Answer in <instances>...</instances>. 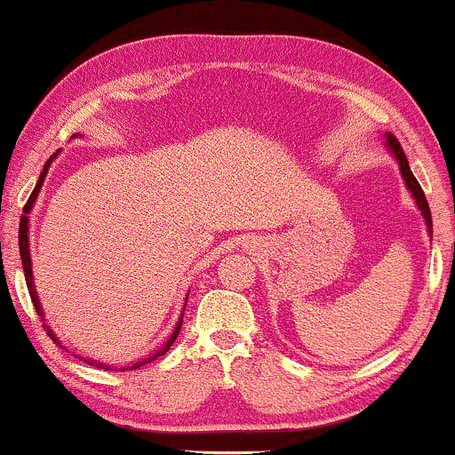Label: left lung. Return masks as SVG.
<instances>
[{"label": "left lung", "instance_id": "left-lung-1", "mask_svg": "<svg viewBox=\"0 0 455 455\" xmlns=\"http://www.w3.org/2000/svg\"><path fill=\"white\" fill-rule=\"evenodd\" d=\"M386 145H388L390 154L395 156L396 162H399L401 175H403V179H405V185H407V189H409V192H411L413 198H416V204H418V209L422 211V215H424V219H426V228H428V232L433 234V217H430V206H428V200H426V196H424V192H422V188H419L418 179L413 177L411 168H409V162H407V156H405V151H403L401 143L396 141V139L392 137V134H386Z\"/></svg>", "mask_w": 455, "mask_h": 455}]
</instances>
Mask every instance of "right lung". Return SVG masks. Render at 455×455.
<instances>
[{
	"label": "right lung",
	"instance_id": "obj_1",
	"mask_svg": "<svg viewBox=\"0 0 455 455\" xmlns=\"http://www.w3.org/2000/svg\"><path fill=\"white\" fill-rule=\"evenodd\" d=\"M56 156V154H54ZM54 156L52 158H50L48 162H46V166H44V171H42V175H39V181H37V185H36V189H33L31 192V196H29V200H27V204H25V209H22V217H20V226H19V249H20V257H22V272H25V280H27V289H29V295H31V301H33V306H36V312H37V316H39V321L44 323V329H46V333L50 335V338H52V341L54 344H59L60 347H63V344H60L59 341V338H56V335L52 333V329L48 327L46 324V318H44V310H42V304H39V299H37V291H36V284H33V270H31V255H29V212H31V209H33V204H36V198H37V194H39V189H42V183H44V179H46V172H48V168H50V162L54 160ZM185 304H188V299H185ZM181 323H183V316L179 318V323H177V327H175V331H172V335L171 338L166 339V344L160 347L158 352H154V355H149L148 358H143V361H139V363H131L128 364V367H122V371H124V369H139V367H143V364H148V363H151L154 361V358H158V356H162V355H166L168 352V347H171L172 344H175V339H177V335H179V331H181ZM77 358H82V356H77ZM88 364H94V367H100V369H109L108 364H103V363H97V361H91V358H88L86 361Z\"/></svg>",
	"mask_w": 455,
	"mask_h": 455
}]
</instances>
